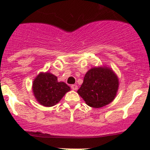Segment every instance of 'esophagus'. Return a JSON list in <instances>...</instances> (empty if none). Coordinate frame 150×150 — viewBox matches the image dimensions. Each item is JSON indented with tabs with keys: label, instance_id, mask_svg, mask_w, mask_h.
I'll return each instance as SVG.
<instances>
[{
	"label": "esophagus",
	"instance_id": "obj_1",
	"mask_svg": "<svg viewBox=\"0 0 150 150\" xmlns=\"http://www.w3.org/2000/svg\"><path fill=\"white\" fill-rule=\"evenodd\" d=\"M71 88H72L73 90H77V88H78V86H77V85H72V86H71Z\"/></svg>",
	"mask_w": 150,
	"mask_h": 150
}]
</instances>
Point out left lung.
Segmentation results:
<instances>
[{
    "instance_id": "1",
    "label": "left lung",
    "mask_w": 150,
    "mask_h": 150,
    "mask_svg": "<svg viewBox=\"0 0 150 150\" xmlns=\"http://www.w3.org/2000/svg\"><path fill=\"white\" fill-rule=\"evenodd\" d=\"M119 83L117 75L110 67H94L86 74L77 93L87 105L100 108L114 100Z\"/></svg>"
}]
</instances>
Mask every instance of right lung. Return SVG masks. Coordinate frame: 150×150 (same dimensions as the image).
Listing matches in <instances>:
<instances>
[{
	"mask_svg": "<svg viewBox=\"0 0 150 150\" xmlns=\"http://www.w3.org/2000/svg\"><path fill=\"white\" fill-rule=\"evenodd\" d=\"M71 88L64 82H59L54 74L40 72L34 78L32 91L37 101L44 107L58 104Z\"/></svg>",
	"mask_w": 150,
	"mask_h": 150,
	"instance_id": "add662e5",
	"label": "right lung"
}]
</instances>
